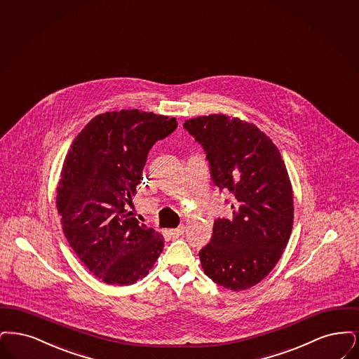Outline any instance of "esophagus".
I'll return each mask as SVG.
<instances>
[{
	"label": "esophagus",
	"mask_w": 359,
	"mask_h": 359,
	"mask_svg": "<svg viewBox=\"0 0 359 359\" xmlns=\"http://www.w3.org/2000/svg\"><path fill=\"white\" fill-rule=\"evenodd\" d=\"M184 232H185V228H184V226H180V228H175V229H170V231H169V233L172 234V237H174V238L182 236Z\"/></svg>",
	"instance_id": "esophagus-1"
}]
</instances>
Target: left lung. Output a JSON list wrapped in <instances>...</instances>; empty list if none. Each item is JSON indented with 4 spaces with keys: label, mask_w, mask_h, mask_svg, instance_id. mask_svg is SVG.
I'll return each instance as SVG.
<instances>
[{
    "label": "left lung",
    "mask_w": 359,
    "mask_h": 359,
    "mask_svg": "<svg viewBox=\"0 0 359 359\" xmlns=\"http://www.w3.org/2000/svg\"><path fill=\"white\" fill-rule=\"evenodd\" d=\"M184 127L201 144L215 185L233 197L232 219H217L200 250L203 272L221 287L244 291L279 262L294 224V191L280 151L253 123L212 114Z\"/></svg>",
    "instance_id": "obj_1"
}]
</instances>
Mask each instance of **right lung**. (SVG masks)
I'll list each match as a JSON object with an SVG mask.
<instances>
[{
  "label": "right lung",
  "mask_w": 359,
  "mask_h": 359,
  "mask_svg": "<svg viewBox=\"0 0 359 359\" xmlns=\"http://www.w3.org/2000/svg\"><path fill=\"white\" fill-rule=\"evenodd\" d=\"M177 126L175 118L140 109L104 112L79 133L65 156L56 189L62 232L81 263L106 284L144 278L163 250V236L127 208L150 149Z\"/></svg>",
  "instance_id": "1"
}]
</instances>
